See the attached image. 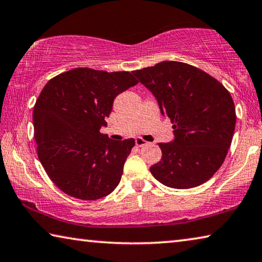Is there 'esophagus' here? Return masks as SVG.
I'll return each mask as SVG.
<instances>
[{"instance_id":"obj_1","label":"esophagus","mask_w":262,"mask_h":262,"mask_svg":"<svg viewBox=\"0 0 262 262\" xmlns=\"http://www.w3.org/2000/svg\"><path fill=\"white\" fill-rule=\"evenodd\" d=\"M135 143H136V146H138V147H143V146H146V144H148L147 141L143 140L142 138H136Z\"/></svg>"}]
</instances>
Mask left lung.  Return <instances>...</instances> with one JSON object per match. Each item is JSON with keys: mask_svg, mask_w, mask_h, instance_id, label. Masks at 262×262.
<instances>
[{"mask_svg": "<svg viewBox=\"0 0 262 262\" xmlns=\"http://www.w3.org/2000/svg\"><path fill=\"white\" fill-rule=\"evenodd\" d=\"M133 74L173 123L175 139L159 143L162 159L150 167L152 176L173 189L205 183L222 167L234 134L230 92L209 73L181 61L165 60Z\"/></svg>", "mask_w": 262, "mask_h": 262, "instance_id": "obj_1", "label": "left lung"}]
</instances>
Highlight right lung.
I'll return each instance as SVG.
<instances>
[{"label": "right lung", "instance_id": "1", "mask_svg": "<svg viewBox=\"0 0 262 262\" xmlns=\"http://www.w3.org/2000/svg\"><path fill=\"white\" fill-rule=\"evenodd\" d=\"M138 82L127 71L77 68L44 86L32 115L35 141L40 163L58 189L95 201L118 186L135 140L113 141L100 128L116 95Z\"/></svg>", "mask_w": 262, "mask_h": 262}]
</instances>
